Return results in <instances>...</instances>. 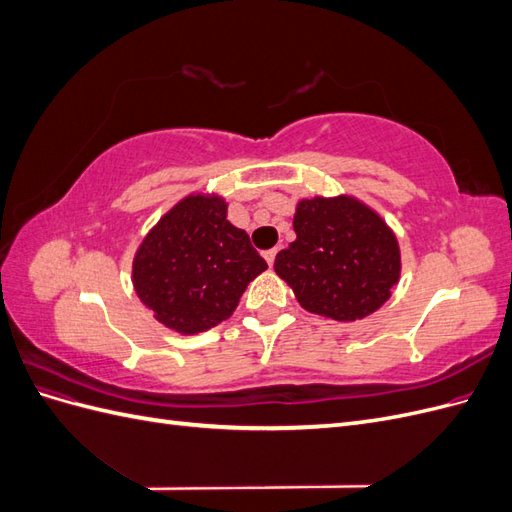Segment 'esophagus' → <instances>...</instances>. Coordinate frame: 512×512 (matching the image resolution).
Wrapping results in <instances>:
<instances>
[{"label":"esophagus","instance_id":"obj_1","mask_svg":"<svg viewBox=\"0 0 512 512\" xmlns=\"http://www.w3.org/2000/svg\"><path fill=\"white\" fill-rule=\"evenodd\" d=\"M275 256H277V247H273V250H267V252H265V260H267L269 267H273Z\"/></svg>","mask_w":512,"mask_h":512}]
</instances>
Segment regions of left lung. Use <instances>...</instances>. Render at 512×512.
Wrapping results in <instances>:
<instances>
[{
  "mask_svg": "<svg viewBox=\"0 0 512 512\" xmlns=\"http://www.w3.org/2000/svg\"><path fill=\"white\" fill-rule=\"evenodd\" d=\"M294 239L275 256V273L303 309L337 322L374 314L399 282L395 232L352 196L303 198Z\"/></svg>",
  "mask_w": 512,
  "mask_h": 512,
  "instance_id": "8db88e82",
  "label": "left lung"
}]
</instances>
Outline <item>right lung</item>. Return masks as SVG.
I'll return each mask as SVG.
<instances>
[{"label":"right lung","mask_w":512,"mask_h":512,"mask_svg":"<svg viewBox=\"0 0 512 512\" xmlns=\"http://www.w3.org/2000/svg\"><path fill=\"white\" fill-rule=\"evenodd\" d=\"M218 194H190L149 230L132 262L134 290L164 327L203 333L230 318L267 262L226 220Z\"/></svg>","instance_id":"1"}]
</instances>
